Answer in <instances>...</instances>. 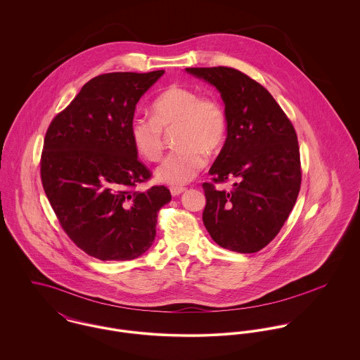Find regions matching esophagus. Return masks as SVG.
Masks as SVG:
<instances>
[{"mask_svg": "<svg viewBox=\"0 0 360 360\" xmlns=\"http://www.w3.org/2000/svg\"><path fill=\"white\" fill-rule=\"evenodd\" d=\"M184 191H186V187H181V186H172L170 187V193H172L173 197H177L181 193H184Z\"/></svg>", "mask_w": 360, "mask_h": 360, "instance_id": "1", "label": "esophagus"}]
</instances>
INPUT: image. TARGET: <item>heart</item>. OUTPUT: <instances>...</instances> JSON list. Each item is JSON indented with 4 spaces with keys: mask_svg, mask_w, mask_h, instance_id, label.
<instances>
[{
    "mask_svg": "<svg viewBox=\"0 0 360 360\" xmlns=\"http://www.w3.org/2000/svg\"><path fill=\"white\" fill-rule=\"evenodd\" d=\"M173 129L177 148L162 160L156 177L169 184H184L202 170L206 154H216L223 147L227 136L224 106L212 94L170 86L155 98L153 117L133 116L129 136L137 154L155 162L163 153L165 133Z\"/></svg>",
    "mask_w": 360,
    "mask_h": 360,
    "instance_id": "1",
    "label": "heart"
}]
</instances>
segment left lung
I'll use <instances>...</instances> for the list:
<instances>
[{
	"label": "left lung",
	"mask_w": 360,
	"mask_h": 360,
	"mask_svg": "<svg viewBox=\"0 0 360 360\" xmlns=\"http://www.w3.org/2000/svg\"><path fill=\"white\" fill-rule=\"evenodd\" d=\"M213 84L227 115V139L204 183L202 220L212 240L254 254L278 234L297 202L302 169L295 129L271 94L245 73L227 66L187 68ZM235 180L230 192L214 184Z\"/></svg>",
	"instance_id": "obj_1"
}]
</instances>
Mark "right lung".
Instances as JSON below:
<instances>
[{"label": "right lung", "instance_id": "1", "mask_svg": "<svg viewBox=\"0 0 360 360\" xmlns=\"http://www.w3.org/2000/svg\"><path fill=\"white\" fill-rule=\"evenodd\" d=\"M165 73L113 72L87 82L50 123L40 159L43 188L68 237L87 255L130 260L154 243L165 186L137 191L151 170L129 124L141 96Z\"/></svg>", "mask_w": 360, "mask_h": 360}]
</instances>
